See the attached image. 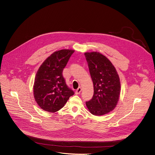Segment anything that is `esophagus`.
<instances>
[{
	"label": "esophagus",
	"mask_w": 155,
	"mask_h": 155,
	"mask_svg": "<svg viewBox=\"0 0 155 155\" xmlns=\"http://www.w3.org/2000/svg\"><path fill=\"white\" fill-rule=\"evenodd\" d=\"M81 88L80 87H79L78 89L75 91V94H79L81 93Z\"/></svg>",
	"instance_id": "1"
}]
</instances>
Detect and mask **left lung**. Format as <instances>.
I'll list each match as a JSON object with an SVG mask.
<instances>
[{"instance_id": "left-lung-1", "label": "left lung", "mask_w": 155, "mask_h": 155, "mask_svg": "<svg viewBox=\"0 0 155 155\" xmlns=\"http://www.w3.org/2000/svg\"><path fill=\"white\" fill-rule=\"evenodd\" d=\"M90 73L94 85L92 99L86 102L90 113L104 115L117 105L121 91L119 75L110 60L99 52L85 53Z\"/></svg>"}]
</instances>
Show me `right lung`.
<instances>
[{"label":"right lung","instance_id":"obj_1","mask_svg":"<svg viewBox=\"0 0 155 155\" xmlns=\"http://www.w3.org/2000/svg\"><path fill=\"white\" fill-rule=\"evenodd\" d=\"M74 51L64 49L54 52L37 71L33 87L34 96L39 107L45 111L58 112L74 94L62 76L63 69Z\"/></svg>","mask_w":155,"mask_h":155}]
</instances>
